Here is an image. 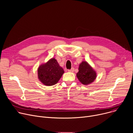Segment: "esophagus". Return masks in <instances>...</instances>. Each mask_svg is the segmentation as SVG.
Segmentation results:
<instances>
[{"instance_id": "34e87169", "label": "esophagus", "mask_w": 133, "mask_h": 133, "mask_svg": "<svg viewBox=\"0 0 133 133\" xmlns=\"http://www.w3.org/2000/svg\"><path fill=\"white\" fill-rule=\"evenodd\" d=\"M68 71L69 72H73L74 71V68H71L70 69H68Z\"/></svg>"}]
</instances>
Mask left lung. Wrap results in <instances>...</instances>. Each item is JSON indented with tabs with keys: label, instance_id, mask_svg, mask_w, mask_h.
Returning <instances> with one entry per match:
<instances>
[{
	"label": "left lung",
	"instance_id": "obj_1",
	"mask_svg": "<svg viewBox=\"0 0 133 133\" xmlns=\"http://www.w3.org/2000/svg\"><path fill=\"white\" fill-rule=\"evenodd\" d=\"M76 76L81 83L87 85L96 79V73L87 62L83 61L79 65Z\"/></svg>",
	"mask_w": 133,
	"mask_h": 133
}]
</instances>
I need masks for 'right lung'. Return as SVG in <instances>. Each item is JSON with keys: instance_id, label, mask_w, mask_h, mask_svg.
<instances>
[{"instance_id": "1", "label": "right lung", "mask_w": 133, "mask_h": 133, "mask_svg": "<svg viewBox=\"0 0 133 133\" xmlns=\"http://www.w3.org/2000/svg\"><path fill=\"white\" fill-rule=\"evenodd\" d=\"M64 73L63 68L60 67L55 58L49 59L38 68L39 81L44 85L52 86L57 84Z\"/></svg>"}]
</instances>
